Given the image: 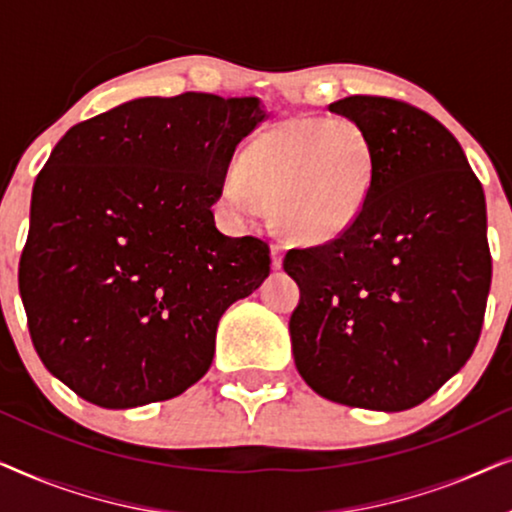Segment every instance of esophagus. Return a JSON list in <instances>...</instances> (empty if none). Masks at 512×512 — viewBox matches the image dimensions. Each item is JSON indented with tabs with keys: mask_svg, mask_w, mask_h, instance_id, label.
Here are the masks:
<instances>
[{
	"mask_svg": "<svg viewBox=\"0 0 512 512\" xmlns=\"http://www.w3.org/2000/svg\"><path fill=\"white\" fill-rule=\"evenodd\" d=\"M282 261H284V244H272V268L279 270L282 268Z\"/></svg>",
	"mask_w": 512,
	"mask_h": 512,
	"instance_id": "1",
	"label": "esophagus"
}]
</instances>
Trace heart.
<instances>
[{"label": "heart", "instance_id": "heart-1", "mask_svg": "<svg viewBox=\"0 0 512 512\" xmlns=\"http://www.w3.org/2000/svg\"><path fill=\"white\" fill-rule=\"evenodd\" d=\"M375 181V151L347 118H289L265 130L223 181L221 202L237 226L275 207L293 240L328 242L359 219Z\"/></svg>", "mask_w": 512, "mask_h": 512}]
</instances>
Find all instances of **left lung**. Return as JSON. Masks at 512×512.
<instances>
[{"instance_id":"left-lung-1","label":"left lung","mask_w":512,"mask_h":512,"mask_svg":"<svg viewBox=\"0 0 512 512\" xmlns=\"http://www.w3.org/2000/svg\"><path fill=\"white\" fill-rule=\"evenodd\" d=\"M328 109L366 132L375 181L352 228L284 258L300 289L293 359L328 401L401 412L436 394L478 345L492 284L485 193L426 111L375 95Z\"/></svg>"}]
</instances>
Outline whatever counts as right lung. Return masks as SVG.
I'll return each mask as SVG.
<instances>
[{
  "label": "right lung",
  "instance_id": "obj_1",
  "mask_svg": "<svg viewBox=\"0 0 512 512\" xmlns=\"http://www.w3.org/2000/svg\"><path fill=\"white\" fill-rule=\"evenodd\" d=\"M258 97H139L76 123L34 181L18 284L48 373L100 408L167 401L212 366L216 326L270 247L214 223Z\"/></svg>",
  "mask_w": 512,
  "mask_h": 512
}]
</instances>
